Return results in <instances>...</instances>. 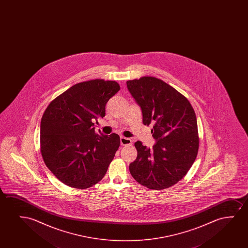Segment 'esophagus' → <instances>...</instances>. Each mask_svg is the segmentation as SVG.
Returning a JSON list of instances; mask_svg holds the SVG:
<instances>
[{
	"label": "esophagus",
	"instance_id": "esophagus-1",
	"mask_svg": "<svg viewBox=\"0 0 248 248\" xmlns=\"http://www.w3.org/2000/svg\"><path fill=\"white\" fill-rule=\"evenodd\" d=\"M120 143L122 146H126V145H130L132 143V140L129 138H126V137H121L120 138Z\"/></svg>",
	"mask_w": 248,
	"mask_h": 248
}]
</instances>
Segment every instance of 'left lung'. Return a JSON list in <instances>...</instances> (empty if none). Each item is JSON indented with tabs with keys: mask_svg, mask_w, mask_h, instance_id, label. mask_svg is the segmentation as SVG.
Here are the masks:
<instances>
[{
	"mask_svg": "<svg viewBox=\"0 0 248 248\" xmlns=\"http://www.w3.org/2000/svg\"><path fill=\"white\" fill-rule=\"evenodd\" d=\"M140 106L145 125L156 144L150 150L135 143L136 161L129 164L133 178L152 190H163L183 179L198 153L199 137L192 106L180 92L159 78L151 76L126 82Z\"/></svg>",
	"mask_w": 248,
	"mask_h": 248,
	"instance_id": "1",
	"label": "left lung"
}]
</instances>
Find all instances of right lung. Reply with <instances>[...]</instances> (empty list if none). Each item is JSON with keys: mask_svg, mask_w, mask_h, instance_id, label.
Listing matches in <instances>:
<instances>
[{"mask_svg": "<svg viewBox=\"0 0 248 248\" xmlns=\"http://www.w3.org/2000/svg\"><path fill=\"white\" fill-rule=\"evenodd\" d=\"M120 90L116 81L81 82L51 102L41 122V152L61 182L86 189L104 177L120 145L119 135L95 132L94 120L105 116L109 99Z\"/></svg>", "mask_w": 248, "mask_h": 248, "instance_id": "obj_1", "label": "right lung"}]
</instances>
